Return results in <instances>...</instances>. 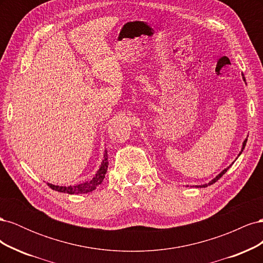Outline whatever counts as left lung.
Returning a JSON list of instances; mask_svg holds the SVG:
<instances>
[{
    "mask_svg": "<svg viewBox=\"0 0 263 263\" xmlns=\"http://www.w3.org/2000/svg\"><path fill=\"white\" fill-rule=\"evenodd\" d=\"M243 79V81L246 82V79L245 78H242ZM247 138H248V137H247ZM247 138L243 140V142H242V148H241V151H240V153H239V155H238V156H240L241 155V153H242V151H243V149H245V146H246V144H247ZM234 163V162H233ZM232 163V164H233ZM232 164H230L229 166H227V168L226 169H224V170H222L219 174H218V176H216V177H215L212 181H210L209 183H205V184H202V185H195V187H206V186H209V185H212L213 184V183H215V182H216L217 180H219L222 176H224V174L227 172V170L230 168V166H232Z\"/></svg>",
    "mask_w": 263,
    "mask_h": 263,
    "instance_id": "obj_1",
    "label": "left lung"
}]
</instances>
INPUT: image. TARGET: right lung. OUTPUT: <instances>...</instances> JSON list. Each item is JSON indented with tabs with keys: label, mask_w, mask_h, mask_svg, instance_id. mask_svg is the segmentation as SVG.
I'll use <instances>...</instances> for the list:
<instances>
[{
	"label": "right lung",
	"mask_w": 263,
	"mask_h": 263,
	"mask_svg": "<svg viewBox=\"0 0 263 263\" xmlns=\"http://www.w3.org/2000/svg\"><path fill=\"white\" fill-rule=\"evenodd\" d=\"M108 157H107V150L104 151V159H103L100 169L98 172L95 173V176L93 177L92 180L90 181H85L83 183H80V184H76V185H69V186H59V185H54L48 183V186L51 187L52 190L57 191V192H62V193H67V194H84V193H89L97 189L101 183L103 182L105 178V174L107 172V166H108Z\"/></svg>",
	"instance_id": "1"
}]
</instances>
